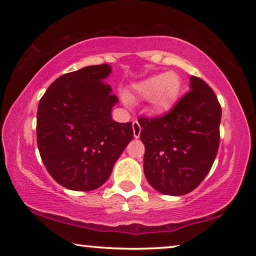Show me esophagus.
Instances as JSON below:
<instances>
[{"label":"esophagus","mask_w":256,"mask_h":256,"mask_svg":"<svg viewBox=\"0 0 256 256\" xmlns=\"http://www.w3.org/2000/svg\"><path fill=\"white\" fill-rule=\"evenodd\" d=\"M132 132H134V138H138L140 134H141V126H140L138 121H134L132 122Z\"/></svg>","instance_id":"obj_1"}]
</instances>
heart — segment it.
<instances>
[{
	"mask_svg": "<svg viewBox=\"0 0 256 256\" xmlns=\"http://www.w3.org/2000/svg\"><path fill=\"white\" fill-rule=\"evenodd\" d=\"M180 84L174 74L152 76L135 86V92L143 98H152L154 106L158 112L170 110L180 94Z\"/></svg>",
	"mask_w": 256,
	"mask_h": 256,
	"instance_id": "1",
	"label": "heart"
}]
</instances>
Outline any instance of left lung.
Segmentation results:
<instances>
[{
    "label": "left lung",
    "mask_w": 256,
    "mask_h": 256,
    "mask_svg": "<svg viewBox=\"0 0 256 256\" xmlns=\"http://www.w3.org/2000/svg\"><path fill=\"white\" fill-rule=\"evenodd\" d=\"M190 88L166 113L138 118L146 148L144 174L164 194L194 191L211 170L218 152L222 120L218 98L198 76H190Z\"/></svg>",
    "instance_id": "left-lung-1"
}]
</instances>
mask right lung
Here are the masks:
<instances>
[{
  "label": "right lung",
  "mask_w": 256,
  "mask_h": 256,
  "mask_svg": "<svg viewBox=\"0 0 256 256\" xmlns=\"http://www.w3.org/2000/svg\"><path fill=\"white\" fill-rule=\"evenodd\" d=\"M107 64L86 66L54 80L37 110V146L51 177L66 188L90 191L110 176L132 140V122L112 120L118 99L101 80Z\"/></svg>",
  "instance_id": "obj_1"
}]
</instances>
